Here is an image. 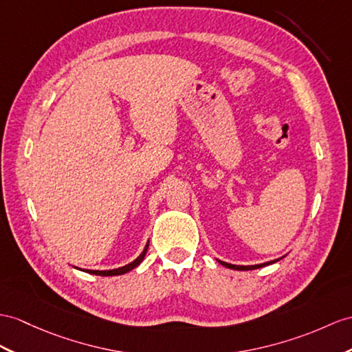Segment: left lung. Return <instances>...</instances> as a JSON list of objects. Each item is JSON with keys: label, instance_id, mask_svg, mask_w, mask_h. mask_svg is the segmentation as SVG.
Segmentation results:
<instances>
[{"label": "left lung", "instance_id": "left-lung-1", "mask_svg": "<svg viewBox=\"0 0 352 352\" xmlns=\"http://www.w3.org/2000/svg\"><path fill=\"white\" fill-rule=\"evenodd\" d=\"M276 261H279V260L269 261V263H264V264H255V265H234V264H228V263H224V261H219V263L222 265H226V267L233 269V270H254V269H258V267H264V265L273 264V263H276Z\"/></svg>", "mask_w": 352, "mask_h": 352}]
</instances>
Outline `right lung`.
<instances>
[{
  "label": "right lung",
  "mask_w": 352,
  "mask_h": 352,
  "mask_svg": "<svg viewBox=\"0 0 352 352\" xmlns=\"http://www.w3.org/2000/svg\"><path fill=\"white\" fill-rule=\"evenodd\" d=\"M148 246H149V243L146 245V248H144L143 252H142L139 256H137V258H135L133 263L124 265V267L113 269V270H87V272H88V273H92V275H98V276H116V275H124V273L133 270L134 267H137V265H139V264L143 261L144 255H146V251H148Z\"/></svg>",
  "instance_id": "right-lung-1"
}]
</instances>
